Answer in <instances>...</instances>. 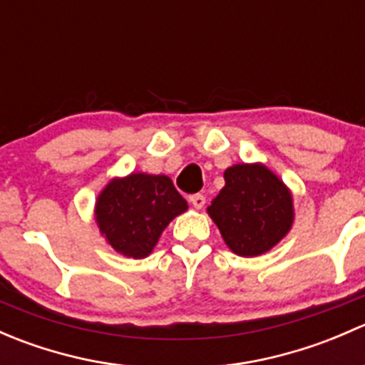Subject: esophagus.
<instances>
[{"label": "esophagus", "instance_id": "34e87169", "mask_svg": "<svg viewBox=\"0 0 365 365\" xmlns=\"http://www.w3.org/2000/svg\"><path fill=\"white\" fill-rule=\"evenodd\" d=\"M189 201H190V205H192L194 208H197V210L203 208L205 203H206L203 194H192V196L189 197Z\"/></svg>", "mask_w": 365, "mask_h": 365}]
</instances>
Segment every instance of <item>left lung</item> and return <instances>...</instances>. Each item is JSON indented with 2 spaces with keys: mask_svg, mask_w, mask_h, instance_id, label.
<instances>
[{
  "mask_svg": "<svg viewBox=\"0 0 365 365\" xmlns=\"http://www.w3.org/2000/svg\"><path fill=\"white\" fill-rule=\"evenodd\" d=\"M226 185L208 206L224 242L244 257L270 251L293 224V197L263 164H235L224 171Z\"/></svg>",
  "mask_w": 365,
  "mask_h": 365,
  "instance_id": "1",
  "label": "left lung"
}]
</instances>
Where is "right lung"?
Masks as SVG:
<instances>
[{
	"instance_id": "1",
	"label": "right lung",
	"mask_w": 365,
	"mask_h": 365,
	"mask_svg": "<svg viewBox=\"0 0 365 365\" xmlns=\"http://www.w3.org/2000/svg\"><path fill=\"white\" fill-rule=\"evenodd\" d=\"M187 210V201L164 175L132 173L114 178L95 203V220L116 252L141 259L153 251L162 231Z\"/></svg>"
}]
</instances>
